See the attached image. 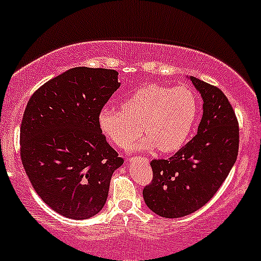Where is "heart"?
I'll return each instance as SVG.
<instances>
[{
  "mask_svg": "<svg viewBox=\"0 0 261 261\" xmlns=\"http://www.w3.org/2000/svg\"><path fill=\"white\" fill-rule=\"evenodd\" d=\"M198 115V101L188 87L168 88L150 84L134 91L122 109L104 107L98 121L102 134L119 147H127L142 131L147 136L134 150L159 147L168 153L179 150L190 137Z\"/></svg>",
  "mask_w": 261,
  "mask_h": 261,
  "instance_id": "obj_1",
  "label": "heart"
}]
</instances>
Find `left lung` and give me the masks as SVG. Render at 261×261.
Instances as JSON below:
<instances>
[{"label":"left lung","mask_w":261,"mask_h":261,"mask_svg":"<svg viewBox=\"0 0 261 261\" xmlns=\"http://www.w3.org/2000/svg\"><path fill=\"white\" fill-rule=\"evenodd\" d=\"M203 100L197 135L168 160H153V179L142 191L145 203L163 218L198 211L225 181L237 161L239 127L219 88L188 76Z\"/></svg>","instance_id":"obj_1"}]
</instances>
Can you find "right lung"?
Segmentation results:
<instances>
[{"instance_id":"right-lung-1","label":"right lung","mask_w":261,"mask_h":261,"mask_svg":"<svg viewBox=\"0 0 261 261\" xmlns=\"http://www.w3.org/2000/svg\"><path fill=\"white\" fill-rule=\"evenodd\" d=\"M116 70L76 67L31 96L21 125V159L34 191L53 211L88 219L104 208L124 160L107 142L99 111L120 88Z\"/></svg>"}]
</instances>
